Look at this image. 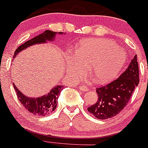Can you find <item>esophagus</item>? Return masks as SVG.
<instances>
[{
	"label": "esophagus",
	"instance_id": "obj_1",
	"mask_svg": "<svg viewBox=\"0 0 148 148\" xmlns=\"http://www.w3.org/2000/svg\"><path fill=\"white\" fill-rule=\"evenodd\" d=\"M79 90H80L83 91V92H85V91L89 90V88H88L87 86H85V85H82V86L79 87Z\"/></svg>",
	"mask_w": 148,
	"mask_h": 148
}]
</instances>
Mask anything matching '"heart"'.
<instances>
[{
  "label": "heart",
  "instance_id": "obj_1",
  "mask_svg": "<svg viewBox=\"0 0 148 148\" xmlns=\"http://www.w3.org/2000/svg\"><path fill=\"white\" fill-rule=\"evenodd\" d=\"M75 56L68 57V72L78 77L85 74L86 68H90L94 81L100 84L113 80L126 60L125 54L116 42L108 39L83 40L76 49Z\"/></svg>",
  "mask_w": 148,
  "mask_h": 148
}]
</instances>
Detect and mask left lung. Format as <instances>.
I'll return each mask as SVG.
<instances>
[{"label": "left lung", "mask_w": 148, "mask_h": 148, "mask_svg": "<svg viewBox=\"0 0 148 148\" xmlns=\"http://www.w3.org/2000/svg\"><path fill=\"white\" fill-rule=\"evenodd\" d=\"M138 83L139 68L135 55L119 77L96 88L98 99L96 103L88 108V112L100 120L115 116L127 106Z\"/></svg>", "instance_id": "1"}]
</instances>
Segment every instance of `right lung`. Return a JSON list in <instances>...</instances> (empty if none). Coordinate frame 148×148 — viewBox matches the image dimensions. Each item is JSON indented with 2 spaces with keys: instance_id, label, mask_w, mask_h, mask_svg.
I'll list each match as a JSON object with an SVG mask.
<instances>
[{
  "instance_id": "obj_1",
  "label": "right lung",
  "mask_w": 148,
  "mask_h": 148,
  "mask_svg": "<svg viewBox=\"0 0 148 148\" xmlns=\"http://www.w3.org/2000/svg\"><path fill=\"white\" fill-rule=\"evenodd\" d=\"M56 33H57L56 32L47 30L36 37L26 41L25 43L20 45L16 50L13 58L17 56L18 53H19V52L23 51L24 49L30 45L37 43H44L47 40H53ZM58 33L63 34L61 32ZM13 87L17 94L18 100L23 105V106L32 114L35 115H39V116H45V115H49L56 110L58 103V97L62 90L64 88L63 85H56L46 95L40 97L32 98V97H28L23 95L21 91L18 90L14 84H13Z\"/></svg>"
}]
</instances>
